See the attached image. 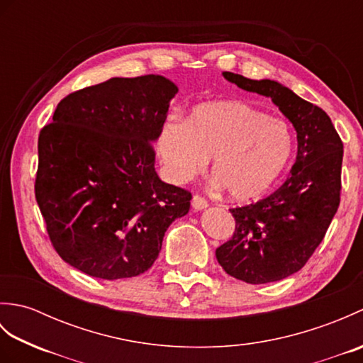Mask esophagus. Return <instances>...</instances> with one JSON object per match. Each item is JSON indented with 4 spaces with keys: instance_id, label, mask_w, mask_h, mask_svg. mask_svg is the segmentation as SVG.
<instances>
[{
    "instance_id": "34e87169",
    "label": "esophagus",
    "mask_w": 363,
    "mask_h": 363,
    "mask_svg": "<svg viewBox=\"0 0 363 363\" xmlns=\"http://www.w3.org/2000/svg\"><path fill=\"white\" fill-rule=\"evenodd\" d=\"M207 206H209V204H207V201H206L204 198L198 196V195H195L194 198H191V207H194L195 211H204Z\"/></svg>"
}]
</instances>
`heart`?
Here are the masks:
<instances>
[{
    "instance_id": "b5f03b06",
    "label": "heart",
    "mask_w": 363,
    "mask_h": 363,
    "mask_svg": "<svg viewBox=\"0 0 363 363\" xmlns=\"http://www.w3.org/2000/svg\"><path fill=\"white\" fill-rule=\"evenodd\" d=\"M156 148L172 182H189L212 156L215 186L248 201L272 189L287 168L293 134L284 120L245 101H211L195 106L186 121L168 118Z\"/></svg>"
}]
</instances>
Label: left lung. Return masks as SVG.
Listing matches in <instances>:
<instances>
[{
    "instance_id": "obj_1",
    "label": "left lung",
    "mask_w": 363,
    "mask_h": 363,
    "mask_svg": "<svg viewBox=\"0 0 363 363\" xmlns=\"http://www.w3.org/2000/svg\"><path fill=\"white\" fill-rule=\"evenodd\" d=\"M223 76L279 107L296 130L298 152L290 176L274 194L230 209L235 233L215 256L235 279L248 284L281 281L306 265L338 209L343 143L325 111L281 82L229 72Z\"/></svg>"
}]
</instances>
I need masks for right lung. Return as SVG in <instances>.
I'll return each mask as SVG.
<instances>
[{
	"mask_svg": "<svg viewBox=\"0 0 363 363\" xmlns=\"http://www.w3.org/2000/svg\"><path fill=\"white\" fill-rule=\"evenodd\" d=\"M177 89L160 74L65 96L38 135L35 199L68 265L99 279L145 273L191 195L160 181L152 143Z\"/></svg>",
	"mask_w": 363,
	"mask_h": 363,
	"instance_id": "add662e5",
	"label": "right lung"
}]
</instances>
